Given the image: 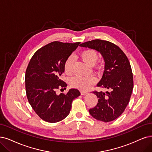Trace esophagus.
Instances as JSON below:
<instances>
[{
	"mask_svg": "<svg viewBox=\"0 0 152 152\" xmlns=\"http://www.w3.org/2000/svg\"><path fill=\"white\" fill-rule=\"evenodd\" d=\"M88 93L87 91H81V95H86Z\"/></svg>",
	"mask_w": 152,
	"mask_h": 152,
	"instance_id": "1",
	"label": "esophagus"
}]
</instances>
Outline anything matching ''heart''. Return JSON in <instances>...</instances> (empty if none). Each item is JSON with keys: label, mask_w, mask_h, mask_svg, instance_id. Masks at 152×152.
Masks as SVG:
<instances>
[{"label": "heart", "mask_w": 152, "mask_h": 152, "mask_svg": "<svg viewBox=\"0 0 152 152\" xmlns=\"http://www.w3.org/2000/svg\"><path fill=\"white\" fill-rule=\"evenodd\" d=\"M80 56L81 59L89 65H94L96 63L99 58L98 53L95 50L91 49L83 50L80 53ZM73 65H74V59L72 56H70L66 59L64 63V71L67 75H72ZM70 83L72 87L86 90L95 83V79L93 76L83 77L76 76L72 78Z\"/></svg>", "instance_id": "obj_1"}]
</instances>
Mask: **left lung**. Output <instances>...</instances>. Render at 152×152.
Listing matches in <instances>:
<instances>
[{
	"instance_id": "8db88e82",
	"label": "left lung",
	"mask_w": 152,
	"mask_h": 152,
	"mask_svg": "<svg viewBox=\"0 0 152 152\" xmlns=\"http://www.w3.org/2000/svg\"><path fill=\"white\" fill-rule=\"evenodd\" d=\"M80 46L98 50L105 61L103 75L97 86L108 91H93L98 102L95 107L89 110V113L99 121H113L125 111L133 91V77L130 61L118 46L110 41L95 39L82 43Z\"/></svg>"
}]
</instances>
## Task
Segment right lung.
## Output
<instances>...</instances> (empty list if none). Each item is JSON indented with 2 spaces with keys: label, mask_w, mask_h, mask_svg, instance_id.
<instances>
[{
  "label": "right lung",
  "mask_w": 152,
  "mask_h": 152,
  "mask_svg": "<svg viewBox=\"0 0 152 152\" xmlns=\"http://www.w3.org/2000/svg\"><path fill=\"white\" fill-rule=\"evenodd\" d=\"M80 44L54 41L38 49L26 71V95L36 113L45 121L56 123L69 115L72 102L80 95L77 89L67 94H56L59 88H66L62 80L66 59Z\"/></svg>",
  "instance_id": "1"
}]
</instances>
